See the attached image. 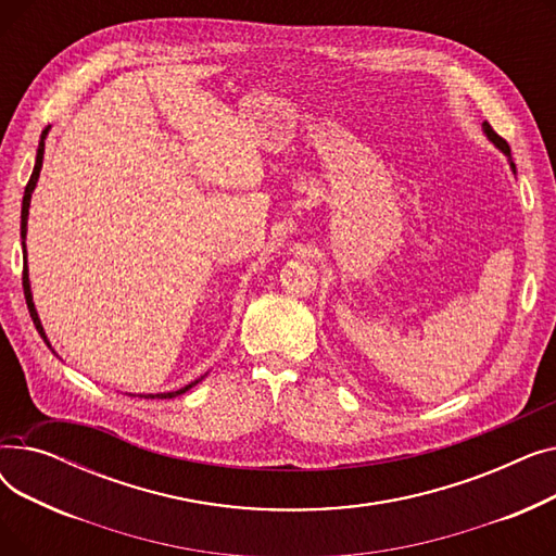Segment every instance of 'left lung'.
Masks as SVG:
<instances>
[{
    "label": "left lung",
    "mask_w": 556,
    "mask_h": 556,
    "mask_svg": "<svg viewBox=\"0 0 556 556\" xmlns=\"http://www.w3.org/2000/svg\"><path fill=\"white\" fill-rule=\"evenodd\" d=\"M482 130H484V135L489 137V141H493L495 149H501V151H503V153L509 157V166H511V170L516 173V164L511 162V149H509V143H507V141H505V139H503L498 132H495V130H493V128H491L486 122L482 124Z\"/></svg>",
    "instance_id": "obj_1"
}]
</instances>
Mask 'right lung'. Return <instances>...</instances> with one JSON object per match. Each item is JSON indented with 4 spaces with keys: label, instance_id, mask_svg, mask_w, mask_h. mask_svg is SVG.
<instances>
[{
    "label": "right lung",
    "instance_id": "add662e5",
    "mask_svg": "<svg viewBox=\"0 0 556 556\" xmlns=\"http://www.w3.org/2000/svg\"><path fill=\"white\" fill-rule=\"evenodd\" d=\"M49 128L42 130V137H40V143H38V155H36V166H34V173H31V180H28L26 189H24V198H22V220H20V237H22V256H24V273H22V286H24V298H26V306H28V313H31V319L34 325L38 329V333L42 336V340L47 342V346L51 349V342L47 340L45 336V329L40 325V317H38V311H36V304H34V295H31V283H28V268H26V245H24V239H26V220H28V207H31V193L38 185V178H40V168H42V157H45V137H47ZM53 352V349H51ZM55 354V352H53ZM200 381V378H198ZM198 381L185 386L182 390H175V392H160V394H139L143 399H173V396H180L185 394L187 390H191Z\"/></svg>",
    "mask_w": 556,
    "mask_h": 556
}]
</instances>
